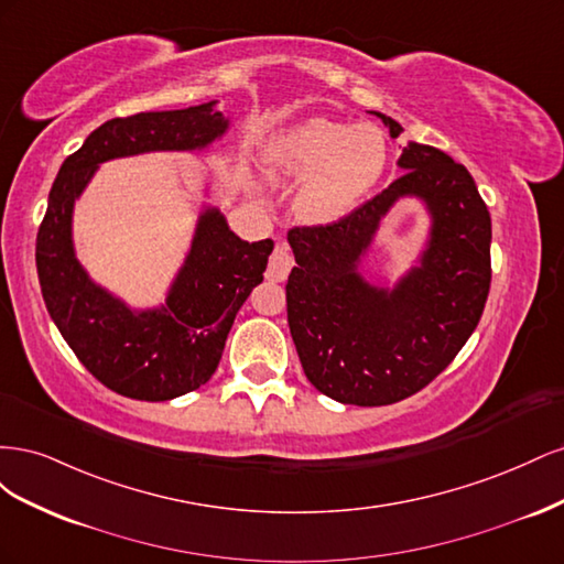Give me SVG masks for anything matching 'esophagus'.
Returning <instances> with one entry per match:
<instances>
[{
	"mask_svg": "<svg viewBox=\"0 0 564 564\" xmlns=\"http://www.w3.org/2000/svg\"><path fill=\"white\" fill-rule=\"evenodd\" d=\"M292 265H294L292 251H289L284 245H278L275 251H272V256H270V263H268L265 275L272 282H284L286 275H289V270H292Z\"/></svg>",
	"mask_w": 564,
	"mask_h": 564,
	"instance_id": "34e87169",
	"label": "esophagus"
}]
</instances>
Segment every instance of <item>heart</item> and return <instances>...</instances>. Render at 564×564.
Returning <instances> with one entry per match:
<instances>
[{
    "label": "heart",
    "mask_w": 564,
    "mask_h": 564,
    "mask_svg": "<svg viewBox=\"0 0 564 564\" xmlns=\"http://www.w3.org/2000/svg\"><path fill=\"white\" fill-rule=\"evenodd\" d=\"M388 139L381 127L308 117L282 127L263 148L272 176L299 178L294 212L308 224H334L355 209L386 172Z\"/></svg>",
    "instance_id": "heart-1"
}]
</instances>
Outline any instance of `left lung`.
Masks as SVG:
<instances>
[{
  "instance_id": "left-lung-1",
  "label": "left lung",
  "mask_w": 564,
  "mask_h": 564,
  "mask_svg": "<svg viewBox=\"0 0 564 564\" xmlns=\"http://www.w3.org/2000/svg\"><path fill=\"white\" fill-rule=\"evenodd\" d=\"M390 139L404 131L373 112ZM402 176L332 226L292 228L296 265L286 319L305 377L340 404L381 406L429 386L466 346L482 317L491 263V218L464 164L406 141ZM416 200L430 226L402 276L366 268L384 218Z\"/></svg>"
}]
</instances>
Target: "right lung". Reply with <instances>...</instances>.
Listing matches in <instances>:
<instances>
[{"label": "right lung", "instance_id": "right-lung-1", "mask_svg": "<svg viewBox=\"0 0 564 564\" xmlns=\"http://www.w3.org/2000/svg\"><path fill=\"white\" fill-rule=\"evenodd\" d=\"M232 119L218 100L183 110L117 117L87 135L51 185L37 232V275L46 311L65 344L94 377L119 395L166 402L212 379L237 311L263 282L272 240L237 237L204 174L202 204L181 265L164 299L133 308L96 282L75 247V204L100 164L148 152H202L224 139Z\"/></svg>", "mask_w": 564, "mask_h": 564}]
</instances>
